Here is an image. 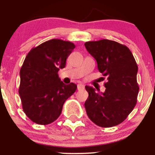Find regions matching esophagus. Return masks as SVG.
I'll return each instance as SVG.
<instances>
[{
  "mask_svg": "<svg viewBox=\"0 0 155 155\" xmlns=\"http://www.w3.org/2000/svg\"><path fill=\"white\" fill-rule=\"evenodd\" d=\"M84 88V84H79L77 85V89H78V90H83Z\"/></svg>",
  "mask_w": 155,
  "mask_h": 155,
  "instance_id": "34e87169",
  "label": "esophagus"
}]
</instances>
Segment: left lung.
<instances>
[{
	"instance_id": "left-lung-1",
	"label": "left lung",
	"mask_w": 155,
	"mask_h": 155,
	"mask_svg": "<svg viewBox=\"0 0 155 155\" xmlns=\"http://www.w3.org/2000/svg\"><path fill=\"white\" fill-rule=\"evenodd\" d=\"M84 46L97 61L99 71L108 79L104 93L85 86L89 94L84 104L87 114L100 127L116 126L127 118L136 105L139 87L136 60L128 47L114 41H87Z\"/></svg>"
}]
</instances>
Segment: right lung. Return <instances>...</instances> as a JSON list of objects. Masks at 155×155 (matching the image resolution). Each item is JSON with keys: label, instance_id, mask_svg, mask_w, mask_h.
<instances>
[{"label": "right lung", "instance_id": "1", "mask_svg": "<svg viewBox=\"0 0 155 155\" xmlns=\"http://www.w3.org/2000/svg\"><path fill=\"white\" fill-rule=\"evenodd\" d=\"M74 48L72 42L51 39L27 54L19 71V94L23 111L35 123L45 125L56 120L76 90L75 84H65L58 74Z\"/></svg>", "mask_w": 155, "mask_h": 155}]
</instances>
